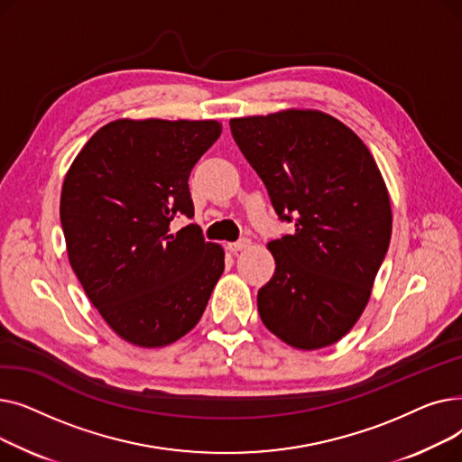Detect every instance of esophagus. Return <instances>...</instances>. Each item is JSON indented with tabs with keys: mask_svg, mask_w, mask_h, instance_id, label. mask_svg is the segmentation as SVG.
<instances>
[{
	"mask_svg": "<svg viewBox=\"0 0 462 462\" xmlns=\"http://www.w3.org/2000/svg\"><path fill=\"white\" fill-rule=\"evenodd\" d=\"M249 247H251V239H247V237L239 239V241H232V244H228V251H232V253L245 251V249H249Z\"/></svg>",
	"mask_w": 462,
	"mask_h": 462,
	"instance_id": "34e87169",
	"label": "esophagus"
}]
</instances>
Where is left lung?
Returning a JSON list of instances; mask_svg holds the SVG:
<instances>
[{
  "label": "left lung",
  "mask_w": 462,
  "mask_h": 462,
  "mask_svg": "<svg viewBox=\"0 0 462 462\" xmlns=\"http://www.w3.org/2000/svg\"><path fill=\"white\" fill-rule=\"evenodd\" d=\"M241 153L294 234L268 244L272 281L258 290L263 326L319 350L343 338L371 298L392 239V204L361 138L320 110L230 119Z\"/></svg>",
  "instance_id": "1"
}]
</instances>
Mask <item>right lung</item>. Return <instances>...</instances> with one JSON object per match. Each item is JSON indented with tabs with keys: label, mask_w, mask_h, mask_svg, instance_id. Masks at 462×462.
<instances>
[{
	"label": "right lung",
	"mask_w": 462,
	"mask_h": 462,
	"mask_svg": "<svg viewBox=\"0 0 462 462\" xmlns=\"http://www.w3.org/2000/svg\"><path fill=\"white\" fill-rule=\"evenodd\" d=\"M215 119H116L97 131L63 180L60 218L72 272L127 343H176L202 319L225 272L221 245L189 225L192 166L221 136Z\"/></svg>",
	"instance_id": "add662e5"
}]
</instances>
